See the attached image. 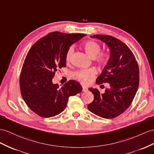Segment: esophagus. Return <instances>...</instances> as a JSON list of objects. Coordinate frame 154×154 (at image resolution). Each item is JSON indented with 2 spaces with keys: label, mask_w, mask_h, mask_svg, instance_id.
<instances>
[{
  "label": "esophagus",
  "mask_w": 154,
  "mask_h": 154,
  "mask_svg": "<svg viewBox=\"0 0 154 154\" xmlns=\"http://www.w3.org/2000/svg\"><path fill=\"white\" fill-rule=\"evenodd\" d=\"M88 90V88L86 87V86H82V92H87Z\"/></svg>",
  "instance_id": "obj_1"
}]
</instances>
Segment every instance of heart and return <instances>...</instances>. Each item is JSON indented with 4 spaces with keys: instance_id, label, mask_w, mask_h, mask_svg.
<instances>
[{
    "instance_id": "heart-1",
    "label": "heart",
    "mask_w": 154,
    "mask_h": 154,
    "mask_svg": "<svg viewBox=\"0 0 154 154\" xmlns=\"http://www.w3.org/2000/svg\"><path fill=\"white\" fill-rule=\"evenodd\" d=\"M82 47H83L86 53L89 57L94 58V60L99 65L105 66L108 62L109 59V54L106 52H100L101 49V45L96 42L92 40L87 41L83 43ZM73 52V48L72 47H70L66 54V60L67 62L69 61ZM96 69L93 68L79 69L73 73V77L76 80L81 82L82 84L86 85L92 81L96 74Z\"/></svg>"
}]
</instances>
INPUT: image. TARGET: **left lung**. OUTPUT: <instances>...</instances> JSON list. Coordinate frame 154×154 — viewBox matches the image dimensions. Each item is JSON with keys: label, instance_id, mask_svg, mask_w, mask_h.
Listing matches in <instances>:
<instances>
[{"label": "left lung", "instance_id": "left-lung-1", "mask_svg": "<svg viewBox=\"0 0 154 154\" xmlns=\"http://www.w3.org/2000/svg\"><path fill=\"white\" fill-rule=\"evenodd\" d=\"M91 38L100 39L110 49L109 61L96 79L97 85L108 82L110 87L104 94L97 88H88L94 99L88 109L98 116L114 118L128 109L135 96L139 85V65L131 49L120 39L100 34Z\"/></svg>", "mask_w": 154, "mask_h": 154}]
</instances>
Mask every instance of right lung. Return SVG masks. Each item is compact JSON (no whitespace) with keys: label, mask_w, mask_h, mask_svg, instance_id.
Listing matches in <instances>:
<instances>
[{"label":"right lung","mask_w":154,"mask_h":154,"mask_svg":"<svg viewBox=\"0 0 154 154\" xmlns=\"http://www.w3.org/2000/svg\"><path fill=\"white\" fill-rule=\"evenodd\" d=\"M85 34L53 32L38 40L27 53L19 78L21 94L29 108L41 117L50 118L62 112L69 96L82 91L79 82L70 80L62 87L53 84L57 69L66 67L69 47Z\"/></svg>","instance_id":"1"}]
</instances>
